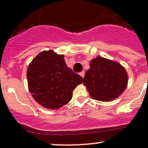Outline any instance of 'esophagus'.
I'll return each mask as SVG.
<instances>
[{
    "label": "esophagus",
    "mask_w": 148,
    "mask_h": 148,
    "mask_svg": "<svg viewBox=\"0 0 148 148\" xmlns=\"http://www.w3.org/2000/svg\"><path fill=\"white\" fill-rule=\"evenodd\" d=\"M80 76H82L83 78L84 77V76H85V72H84V71H83V72H80Z\"/></svg>",
    "instance_id": "1"
}]
</instances>
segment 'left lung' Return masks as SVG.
I'll return each mask as SVG.
<instances>
[{
	"label": "left lung",
	"instance_id": "obj_1",
	"mask_svg": "<svg viewBox=\"0 0 148 148\" xmlns=\"http://www.w3.org/2000/svg\"><path fill=\"white\" fill-rule=\"evenodd\" d=\"M128 77L121 64L98 56L90 62L84 84L93 99L108 101L115 99L127 87Z\"/></svg>",
	"mask_w": 148,
	"mask_h": 148
}]
</instances>
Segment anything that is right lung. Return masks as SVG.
Here are the masks:
<instances>
[{
    "label": "right lung",
    "instance_id": "right-lung-1",
    "mask_svg": "<svg viewBox=\"0 0 148 148\" xmlns=\"http://www.w3.org/2000/svg\"><path fill=\"white\" fill-rule=\"evenodd\" d=\"M28 88L33 98L47 108H58L72 99V92L84 81L68 68L63 55L42 51L30 62L27 71Z\"/></svg>",
    "mask_w": 148,
    "mask_h": 148
}]
</instances>
